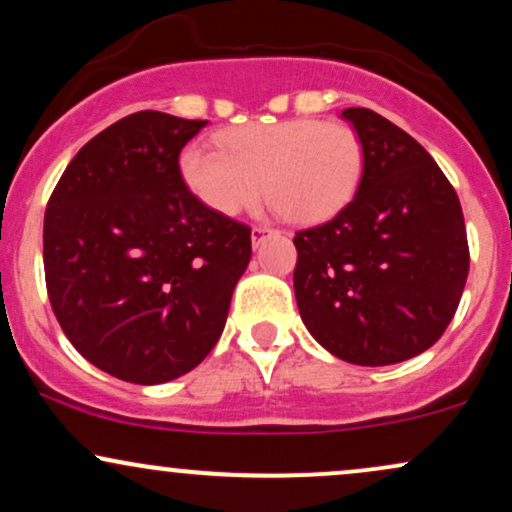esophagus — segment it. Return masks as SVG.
I'll return each mask as SVG.
<instances>
[{
  "mask_svg": "<svg viewBox=\"0 0 512 512\" xmlns=\"http://www.w3.org/2000/svg\"><path fill=\"white\" fill-rule=\"evenodd\" d=\"M269 233H274V228H269V226H252V243L260 245V240L264 236H269Z\"/></svg>",
  "mask_w": 512,
  "mask_h": 512,
  "instance_id": "obj_1",
  "label": "esophagus"
}]
</instances>
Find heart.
I'll use <instances>...</instances> for the list:
<instances>
[{
	"mask_svg": "<svg viewBox=\"0 0 512 512\" xmlns=\"http://www.w3.org/2000/svg\"><path fill=\"white\" fill-rule=\"evenodd\" d=\"M219 149L187 146L180 170L204 207L238 216L267 192L293 223L332 219L351 202L363 175V144L344 122L293 117L233 127Z\"/></svg>",
	"mask_w": 512,
	"mask_h": 512,
	"instance_id": "1",
	"label": "heart"
}]
</instances>
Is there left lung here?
<instances>
[{
  "label": "left lung",
  "mask_w": 512,
  "mask_h": 512,
  "mask_svg": "<svg viewBox=\"0 0 512 512\" xmlns=\"http://www.w3.org/2000/svg\"><path fill=\"white\" fill-rule=\"evenodd\" d=\"M363 144L356 197L293 238V289L310 334L356 366H390L448 330L469 274L455 187L431 154L368 108H346Z\"/></svg>",
  "instance_id": "left-lung-1"
}]
</instances>
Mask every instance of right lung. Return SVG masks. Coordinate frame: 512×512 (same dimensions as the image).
I'll return each mask as SVG.
<instances>
[{
    "label": "right lung",
    "mask_w": 512,
    "mask_h": 512,
    "mask_svg": "<svg viewBox=\"0 0 512 512\" xmlns=\"http://www.w3.org/2000/svg\"><path fill=\"white\" fill-rule=\"evenodd\" d=\"M207 125L142 110L72 158L45 209L52 310L93 366L137 385L180 378L219 342L252 255L250 226L187 190L180 151Z\"/></svg>",
    "instance_id": "right-lung-1"
}]
</instances>
